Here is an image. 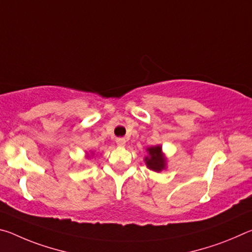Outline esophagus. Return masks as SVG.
Returning a JSON list of instances; mask_svg holds the SVG:
<instances>
[{"mask_svg":"<svg viewBox=\"0 0 252 252\" xmlns=\"http://www.w3.org/2000/svg\"><path fill=\"white\" fill-rule=\"evenodd\" d=\"M117 144L119 147H125L126 146V139H123V138L117 139Z\"/></svg>","mask_w":252,"mask_h":252,"instance_id":"1","label":"esophagus"}]
</instances>
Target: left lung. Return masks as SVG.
Returning <instances> with one entry per match:
<instances>
[{
    "instance_id": "1",
    "label": "left lung",
    "mask_w": 252,
    "mask_h": 252,
    "mask_svg": "<svg viewBox=\"0 0 252 252\" xmlns=\"http://www.w3.org/2000/svg\"><path fill=\"white\" fill-rule=\"evenodd\" d=\"M149 156L144 158L147 167L152 171L160 172L167 167V160L163 153H162V147L156 146L147 149Z\"/></svg>"
}]
</instances>
